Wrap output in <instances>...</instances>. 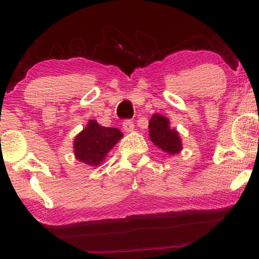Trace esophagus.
<instances>
[{"mask_svg":"<svg viewBox=\"0 0 259 259\" xmlns=\"http://www.w3.org/2000/svg\"><path fill=\"white\" fill-rule=\"evenodd\" d=\"M122 126L124 131H133L135 128V123L133 120H124L123 121Z\"/></svg>","mask_w":259,"mask_h":259,"instance_id":"esophagus-1","label":"esophagus"}]
</instances>
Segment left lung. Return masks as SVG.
<instances>
[{"label": "left lung", "instance_id": "left-lung-1", "mask_svg": "<svg viewBox=\"0 0 259 259\" xmlns=\"http://www.w3.org/2000/svg\"><path fill=\"white\" fill-rule=\"evenodd\" d=\"M150 139L159 149L168 154L179 153L182 149L181 139L176 130L169 128V121L165 116L154 114L150 120Z\"/></svg>", "mask_w": 259, "mask_h": 259}]
</instances>
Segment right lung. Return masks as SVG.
<instances>
[{
  "mask_svg": "<svg viewBox=\"0 0 259 259\" xmlns=\"http://www.w3.org/2000/svg\"><path fill=\"white\" fill-rule=\"evenodd\" d=\"M122 136L118 129L106 128L98 124L97 121L91 120L73 143L76 158L90 166L100 165L109 150Z\"/></svg>",
  "mask_w": 259,
  "mask_h": 259,
  "instance_id": "1",
  "label": "right lung"
}]
</instances>
